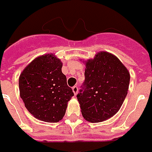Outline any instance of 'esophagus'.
Returning <instances> with one entry per match:
<instances>
[{"instance_id": "obj_1", "label": "esophagus", "mask_w": 152, "mask_h": 152, "mask_svg": "<svg viewBox=\"0 0 152 152\" xmlns=\"http://www.w3.org/2000/svg\"><path fill=\"white\" fill-rule=\"evenodd\" d=\"M72 91H73L74 95L77 94V92H78V87L77 86L72 87Z\"/></svg>"}]
</instances>
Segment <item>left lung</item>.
<instances>
[{
    "label": "left lung",
    "instance_id": "obj_1",
    "mask_svg": "<svg viewBox=\"0 0 152 152\" xmlns=\"http://www.w3.org/2000/svg\"><path fill=\"white\" fill-rule=\"evenodd\" d=\"M84 62L85 80L76 96L81 113L88 122H103L116 114L122 106L130 73L115 56L107 52H99Z\"/></svg>",
    "mask_w": 152,
    "mask_h": 152
}]
</instances>
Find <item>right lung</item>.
<instances>
[{"mask_svg": "<svg viewBox=\"0 0 152 152\" xmlns=\"http://www.w3.org/2000/svg\"><path fill=\"white\" fill-rule=\"evenodd\" d=\"M62 66L54 54H45L35 58L20 75V98L28 111L41 121L62 120L68 102L74 96L61 71Z\"/></svg>", "mask_w": 152, "mask_h": 152, "instance_id": "right-lung-1", "label": "right lung"}]
</instances>
